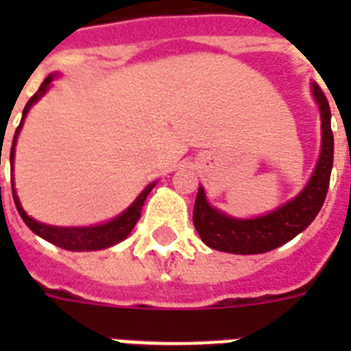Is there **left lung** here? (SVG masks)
<instances>
[{"label":"left lung","instance_id":"left-lung-1","mask_svg":"<svg viewBox=\"0 0 351 351\" xmlns=\"http://www.w3.org/2000/svg\"><path fill=\"white\" fill-rule=\"evenodd\" d=\"M311 93L315 96L321 111L322 143L321 156L310 182L289 202L256 219H233L230 215L211 208L206 200L204 189L198 187L195 209H193V224L197 228L200 239L204 240V244L217 251H226L234 255L266 253L295 239L319 215L326 198L333 167V132L330 125L332 120L330 106L326 96L315 82L311 84Z\"/></svg>","mask_w":351,"mask_h":351}]
</instances>
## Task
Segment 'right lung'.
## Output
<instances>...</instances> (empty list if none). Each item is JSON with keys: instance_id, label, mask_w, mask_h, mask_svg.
<instances>
[{"instance_id": "right-lung-1", "label": "right lung", "mask_w": 351, "mask_h": 351, "mask_svg": "<svg viewBox=\"0 0 351 351\" xmlns=\"http://www.w3.org/2000/svg\"><path fill=\"white\" fill-rule=\"evenodd\" d=\"M54 80V76H47L45 82L40 85V89L36 93L29 101H27V106L23 109V118L19 121L18 129H16V134H14L12 140V147H10V167H14V149H16V142H18V134L21 131V125H23V120L27 117V112L32 106H34L36 101L40 100L41 96L45 95L47 90H49V85ZM154 187V184H149L145 189H143L134 202L129 206V208L123 211L121 215H118L117 219L109 220L106 224H98V226H87V228H60V226H49L43 224V222H38V220L30 219L29 215L25 213L23 208H21V204L18 200V195L14 191L12 187V197H14V204H16V208H18L19 217L23 219V222L30 228V231H34L38 237L41 239H45L47 242H51V244L58 245V247H63V250L69 251H96V250H106V247H111V245L118 244L123 239L129 237V233L132 231V228L136 226L138 219H140V215H142V208L143 202H145V198L151 193V189Z\"/></svg>"}]
</instances>
